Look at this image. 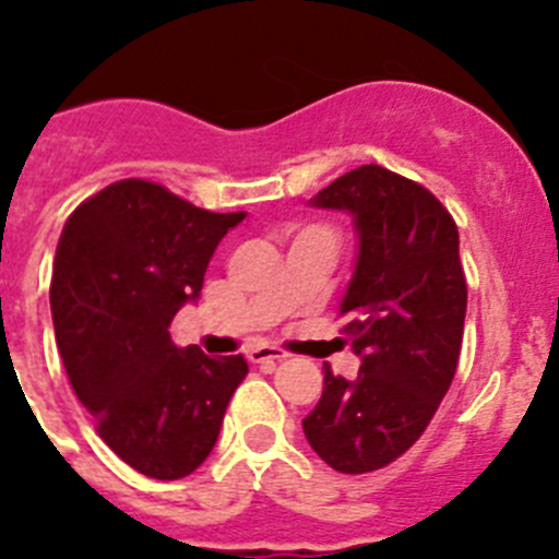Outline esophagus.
Listing matches in <instances>:
<instances>
[{
  "instance_id": "1",
  "label": "esophagus",
  "mask_w": 559,
  "mask_h": 559,
  "mask_svg": "<svg viewBox=\"0 0 559 559\" xmlns=\"http://www.w3.org/2000/svg\"><path fill=\"white\" fill-rule=\"evenodd\" d=\"M288 353L280 347H269V344H257V347L249 349L251 364H274V360H285Z\"/></svg>"
}]
</instances>
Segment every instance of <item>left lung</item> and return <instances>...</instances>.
Returning a JSON list of instances; mask_svg holds the SVG:
<instances>
[{
  "label": "left lung",
  "mask_w": 559,
  "mask_h": 559,
  "mask_svg": "<svg viewBox=\"0 0 559 559\" xmlns=\"http://www.w3.org/2000/svg\"><path fill=\"white\" fill-rule=\"evenodd\" d=\"M310 206L353 218L358 254L338 316L360 369L347 380L324 367L302 428L333 471L369 473L423 437L456 374L467 310L459 229L426 187L380 165L344 173Z\"/></svg>",
  "instance_id": "obj_1"
}]
</instances>
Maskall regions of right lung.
Segmentation results:
<instances>
[{
  "instance_id": "1",
  "label": "right lung",
  "mask_w": 559,
  "mask_h": 559,
  "mask_svg": "<svg viewBox=\"0 0 559 559\" xmlns=\"http://www.w3.org/2000/svg\"><path fill=\"white\" fill-rule=\"evenodd\" d=\"M243 218L126 179L83 201L61 231L49 288L58 353L103 442L142 476L173 481L201 467L249 372L243 355L210 358L170 338Z\"/></svg>"
}]
</instances>
